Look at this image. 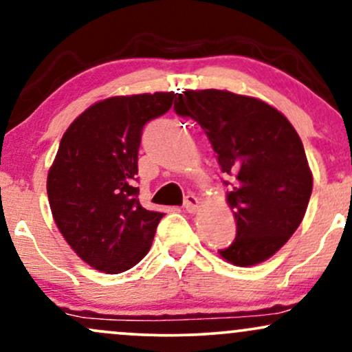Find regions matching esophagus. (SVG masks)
Here are the masks:
<instances>
[{
	"instance_id": "obj_1",
	"label": "esophagus",
	"mask_w": 352,
	"mask_h": 352,
	"mask_svg": "<svg viewBox=\"0 0 352 352\" xmlns=\"http://www.w3.org/2000/svg\"><path fill=\"white\" fill-rule=\"evenodd\" d=\"M184 205H185V210H187L188 213H195L200 207V201L195 195H187V197H185Z\"/></svg>"
}]
</instances>
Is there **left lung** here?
Returning a JSON list of instances; mask_svg holds the SVG:
<instances>
[{
    "mask_svg": "<svg viewBox=\"0 0 352 352\" xmlns=\"http://www.w3.org/2000/svg\"><path fill=\"white\" fill-rule=\"evenodd\" d=\"M173 111L199 122L230 177L236 238L220 256L236 266L272 258L300 227L313 192L298 132L263 100L218 89L177 94Z\"/></svg>",
    "mask_w": 352,
    "mask_h": 352,
    "instance_id": "obj_1",
    "label": "left lung"
}]
</instances>
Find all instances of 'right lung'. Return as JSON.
<instances>
[{
  "instance_id": "obj_1",
  "label": "right lung",
  "mask_w": 352,
  "mask_h": 352,
  "mask_svg": "<svg viewBox=\"0 0 352 352\" xmlns=\"http://www.w3.org/2000/svg\"><path fill=\"white\" fill-rule=\"evenodd\" d=\"M172 102L173 92L99 100L60 139L47 173L52 218L76 254L99 272H127L151 250L164 213L137 199V159L144 125Z\"/></svg>"
}]
</instances>
